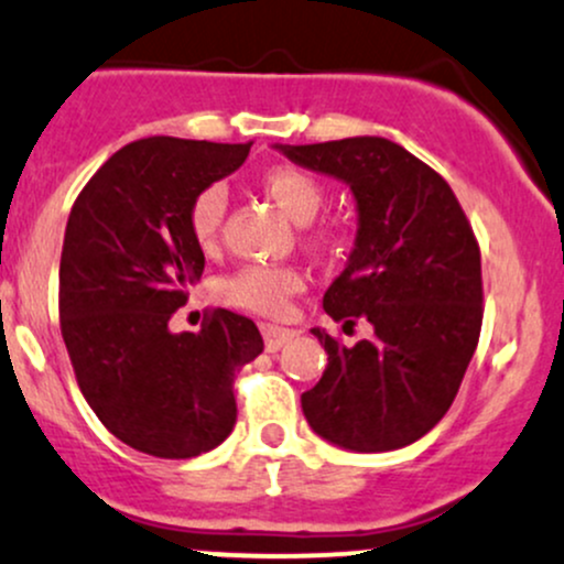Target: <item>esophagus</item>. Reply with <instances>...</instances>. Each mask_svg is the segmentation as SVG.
<instances>
[{
  "mask_svg": "<svg viewBox=\"0 0 564 564\" xmlns=\"http://www.w3.org/2000/svg\"><path fill=\"white\" fill-rule=\"evenodd\" d=\"M260 333H263V341L269 352H276V349H282L284 344L295 338V330L280 328V325H260Z\"/></svg>",
  "mask_w": 564,
  "mask_h": 564,
  "instance_id": "obj_1",
  "label": "esophagus"
}]
</instances>
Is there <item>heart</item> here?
Returning a JSON list of instances; mask_svg holds the SVG:
<instances>
[{
    "mask_svg": "<svg viewBox=\"0 0 564 564\" xmlns=\"http://www.w3.org/2000/svg\"><path fill=\"white\" fill-rule=\"evenodd\" d=\"M260 191L299 226H308L325 204V187L319 185V180L295 166H274L263 172ZM223 217H226V191L220 185L198 191L187 209V226L198 247L209 250L215 245ZM301 290H304V274L293 265H241L217 284V293L226 304L265 317H280L290 299Z\"/></svg>",
    "mask_w": 564,
    "mask_h": 564,
    "instance_id": "1",
    "label": "heart"
}]
</instances>
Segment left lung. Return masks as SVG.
<instances>
[{"label": "left lung", "mask_w": 564, "mask_h": 564, "mask_svg": "<svg viewBox=\"0 0 564 564\" xmlns=\"http://www.w3.org/2000/svg\"><path fill=\"white\" fill-rule=\"evenodd\" d=\"M308 172L349 185L355 247L323 306L341 328L371 323L328 352L323 379L301 395L308 427L349 452L414 444L449 411L481 330V256L452 187L384 137L274 144Z\"/></svg>", "instance_id": "1"}]
</instances>
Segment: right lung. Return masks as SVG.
Wrapping results in <instances>:
<instances>
[{
    "label": "right lung",
    "mask_w": 564,
    "mask_h": 564,
    "mask_svg": "<svg viewBox=\"0 0 564 564\" xmlns=\"http://www.w3.org/2000/svg\"><path fill=\"white\" fill-rule=\"evenodd\" d=\"M247 155L250 142L139 139L69 212L58 269L66 352L101 425L137 452L187 459L220 446L236 425V371L263 352L256 323L228 308L198 333L169 330L204 271L191 202Z\"/></svg>",
    "instance_id": "1"
}]
</instances>
